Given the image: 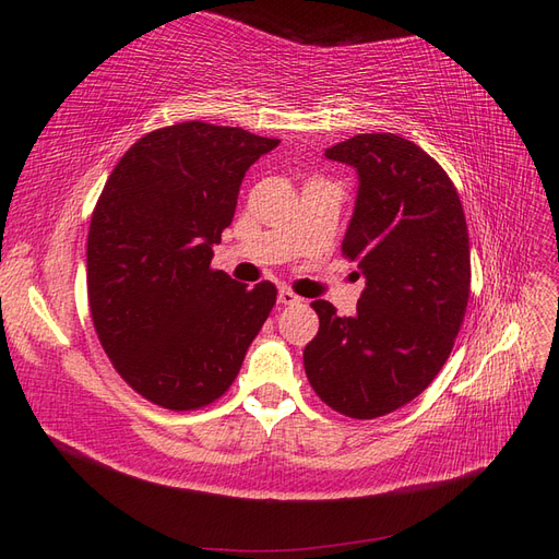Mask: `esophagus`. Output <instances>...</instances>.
I'll list each match as a JSON object with an SVG mask.
<instances>
[{"mask_svg":"<svg viewBox=\"0 0 559 559\" xmlns=\"http://www.w3.org/2000/svg\"><path fill=\"white\" fill-rule=\"evenodd\" d=\"M277 298H280L282 306H294V302H298V300H300L292 289H280Z\"/></svg>","mask_w":559,"mask_h":559,"instance_id":"1","label":"esophagus"}]
</instances>
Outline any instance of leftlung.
Wrapping results in <instances>:
<instances>
[{
    "label": "left lung",
    "mask_w": 559,
    "mask_h": 559,
    "mask_svg": "<svg viewBox=\"0 0 559 559\" xmlns=\"http://www.w3.org/2000/svg\"><path fill=\"white\" fill-rule=\"evenodd\" d=\"M326 158L359 175L343 257L366 289L354 317L312 302L319 331L302 364L329 408L373 419L419 396L448 361L471 292L468 230L443 167L399 134H354Z\"/></svg>",
    "instance_id": "8db88e82"
}]
</instances>
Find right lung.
Listing matches in <instances>:
<instances>
[{
  "instance_id": "right-lung-1",
  "label": "right lung",
  "mask_w": 559,
  "mask_h": 559,
  "mask_svg": "<svg viewBox=\"0 0 559 559\" xmlns=\"http://www.w3.org/2000/svg\"><path fill=\"white\" fill-rule=\"evenodd\" d=\"M280 140L186 121L118 160L88 230V306L114 368L167 411L210 405L238 378L275 284L212 270L245 173Z\"/></svg>"
}]
</instances>
